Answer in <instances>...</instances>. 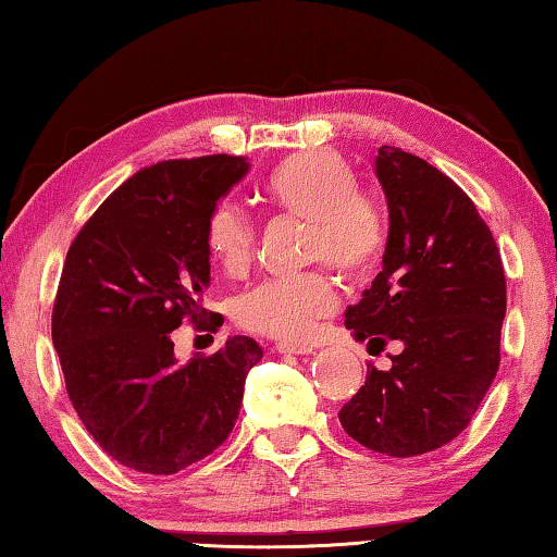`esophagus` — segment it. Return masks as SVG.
<instances>
[{
	"label": "esophagus",
	"mask_w": 557,
	"mask_h": 557,
	"mask_svg": "<svg viewBox=\"0 0 557 557\" xmlns=\"http://www.w3.org/2000/svg\"><path fill=\"white\" fill-rule=\"evenodd\" d=\"M277 351L280 355H312L314 347L312 344H293V342H280L277 344Z\"/></svg>",
	"instance_id": "esophagus-1"
}]
</instances>
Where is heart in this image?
Returning <instances> with one entry per match:
<instances>
[{"label":"heart","mask_w":557,"mask_h":557,"mask_svg":"<svg viewBox=\"0 0 557 557\" xmlns=\"http://www.w3.org/2000/svg\"><path fill=\"white\" fill-rule=\"evenodd\" d=\"M264 198L282 213L307 220V260H324L342 275H361L386 247V210L359 190V178L330 148L299 151L272 168ZM255 220L235 202H220L206 225V243L227 270H243L255 255ZM334 310V289L324 272L275 277L247 289L235 302L237 322L280 339H307Z\"/></svg>","instance_id":"heart-1"}]
</instances>
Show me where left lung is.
<instances>
[{
  "label": "left lung",
  "mask_w": 557,
  "mask_h": 557,
  "mask_svg": "<svg viewBox=\"0 0 557 557\" xmlns=\"http://www.w3.org/2000/svg\"><path fill=\"white\" fill-rule=\"evenodd\" d=\"M389 206L382 272L344 312L359 342H399L342 406L347 434L394 458L446 446L469 426L500 364L506 275L496 240L458 185L419 156L382 146Z\"/></svg>",
  "instance_id": "8db88e82"
}]
</instances>
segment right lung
<instances>
[{
  "mask_svg": "<svg viewBox=\"0 0 557 557\" xmlns=\"http://www.w3.org/2000/svg\"><path fill=\"white\" fill-rule=\"evenodd\" d=\"M247 168L225 153L144 168L66 252L51 339L69 399L96 444L134 471L171 475L213 454L262 359L258 342L231 337L215 355L178 364L171 339L208 312L206 225Z\"/></svg>",
  "mask_w": 557,
  "mask_h": 557,
  "instance_id": "add662e5",
  "label": "right lung"
}]
</instances>
